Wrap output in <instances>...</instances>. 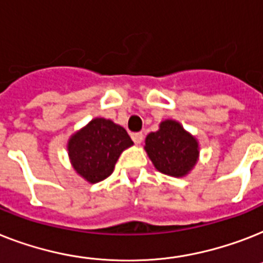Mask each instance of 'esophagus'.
Returning <instances> with one entry per match:
<instances>
[{
  "instance_id": "34e87169",
  "label": "esophagus",
  "mask_w": 263,
  "mask_h": 263,
  "mask_svg": "<svg viewBox=\"0 0 263 263\" xmlns=\"http://www.w3.org/2000/svg\"><path fill=\"white\" fill-rule=\"evenodd\" d=\"M131 138L135 142V144H140L143 142V139H144V135H143L142 132H135V134H132Z\"/></svg>"
}]
</instances>
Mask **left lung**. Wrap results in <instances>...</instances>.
Here are the masks:
<instances>
[{
  "label": "left lung",
  "mask_w": 263,
  "mask_h": 263,
  "mask_svg": "<svg viewBox=\"0 0 263 263\" xmlns=\"http://www.w3.org/2000/svg\"><path fill=\"white\" fill-rule=\"evenodd\" d=\"M147 155L158 172L166 176L183 177L198 159V142L176 120H165L157 132L146 138Z\"/></svg>",
  "instance_id": "1"
}]
</instances>
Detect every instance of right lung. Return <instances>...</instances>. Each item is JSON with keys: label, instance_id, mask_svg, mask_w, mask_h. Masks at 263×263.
Returning <instances> with one entry per match:
<instances>
[{"label": "right lung", "instance_id": "right-lung-1", "mask_svg": "<svg viewBox=\"0 0 263 263\" xmlns=\"http://www.w3.org/2000/svg\"><path fill=\"white\" fill-rule=\"evenodd\" d=\"M132 144L124 128L97 117L69 139L67 150L74 170L96 183L112 174L120 154Z\"/></svg>", "mask_w": 263, "mask_h": 263}]
</instances>
